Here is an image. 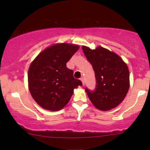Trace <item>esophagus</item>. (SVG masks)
<instances>
[{
  "instance_id": "1",
  "label": "esophagus",
  "mask_w": 150,
  "mask_h": 150,
  "mask_svg": "<svg viewBox=\"0 0 150 150\" xmlns=\"http://www.w3.org/2000/svg\"><path fill=\"white\" fill-rule=\"evenodd\" d=\"M80 80H81V82H82V83H83V85L84 86V85H85V81H84V79H83V77H82V78H81V79H80Z\"/></svg>"
}]
</instances>
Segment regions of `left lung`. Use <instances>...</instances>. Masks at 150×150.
I'll list each match as a JSON object with an SVG mask.
<instances>
[{
	"label": "left lung",
	"mask_w": 150,
	"mask_h": 150,
	"mask_svg": "<svg viewBox=\"0 0 150 150\" xmlns=\"http://www.w3.org/2000/svg\"><path fill=\"white\" fill-rule=\"evenodd\" d=\"M82 49L93 66L97 84L94 91L85 89L90 101L101 110L117 107L124 100L130 87L127 64L115 52L102 46L92 50L83 46Z\"/></svg>",
	"instance_id": "8db88e82"
}]
</instances>
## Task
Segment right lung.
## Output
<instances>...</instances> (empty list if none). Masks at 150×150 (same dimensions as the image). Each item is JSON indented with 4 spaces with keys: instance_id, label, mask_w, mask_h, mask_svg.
Segmentation results:
<instances>
[{
    "instance_id": "obj_1",
    "label": "right lung",
    "mask_w": 150,
    "mask_h": 150,
    "mask_svg": "<svg viewBox=\"0 0 150 150\" xmlns=\"http://www.w3.org/2000/svg\"><path fill=\"white\" fill-rule=\"evenodd\" d=\"M76 44L59 43L47 47L30 63L28 85L35 101L44 109L57 111L68 103L74 90L83 85L66 67L77 52Z\"/></svg>"
}]
</instances>
